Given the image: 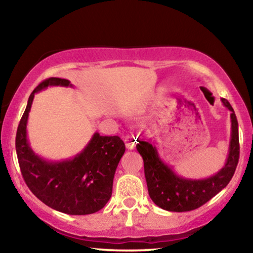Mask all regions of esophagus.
Instances as JSON below:
<instances>
[{"label": "esophagus", "mask_w": 253, "mask_h": 253, "mask_svg": "<svg viewBox=\"0 0 253 253\" xmlns=\"http://www.w3.org/2000/svg\"><path fill=\"white\" fill-rule=\"evenodd\" d=\"M124 143H126V146L127 150H133L134 147H136V144H137V138L133 136V134H129V136H126L124 138Z\"/></svg>", "instance_id": "obj_1"}]
</instances>
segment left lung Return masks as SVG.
Instances as JSON below:
<instances>
[{"label":"left lung","instance_id":"obj_1","mask_svg":"<svg viewBox=\"0 0 253 253\" xmlns=\"http://www.w3.org/2000/svg\"><path fill=\"white\" fill-rule=\"evenodd\" d=\"M223 106L231 112V132L226 164L219 171L206 178H188L176 174L159 154L152 140L139 141L137 151L144 160L148 195L155 205L169 212H188L200 207L226 188L236 170L240 158L238 123L233 107L226 99Z\"/></svg>","mask_w":253,"mask_h":253}]
</instances>
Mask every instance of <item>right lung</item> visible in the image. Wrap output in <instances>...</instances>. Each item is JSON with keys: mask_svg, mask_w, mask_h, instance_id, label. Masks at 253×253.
<instances>
[{"mask_svg": "<svg viewBox=\"0 0 253 253\" xmlns=\"http://www.w3.org/2000/svg\"><path fill=\"white\" fill-rule=\"evenodd\" d=\"M48 86L74 87L68 79L48 78L31 93L16 134V152L24 181L47 206L70 215H86L105 207L112 197L117 165L126 152L119 136L94 132L81 153L61 161L47 160L30 146L27 120L34 94Z\"/></svg>", "mask_w": 253, "mask_h": 253, "instance_id": "add662e5", "label": "right lung"}]
</instances>
